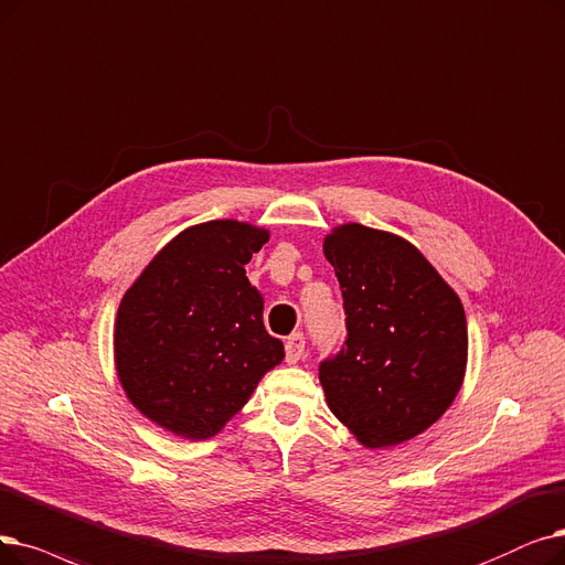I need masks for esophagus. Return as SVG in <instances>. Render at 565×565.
<instances>
[{
	"instance_id": "obj_1",
	"label": "esophagus",
	"mask_w": 565,
	"mask_h": 565,
	"mask_svg": "<svg viewBox=\"0 0 565 565\" xmlns=\"http://www.w3.org/2000/svg\"><path fill=\"white\" fill-rule=\"evenodd\" d=\"M305 355V334L302 332H292L286 339V362L296 364Z\"/></svg>"
}]
</instances>
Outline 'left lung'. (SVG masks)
<instances>
[{
	"instance_id": "8db88e82",
	"label": "left lung",
	"mask_w": 565,
	"mask_h": 565,
	"mask_svg": "<svg viewBox=\"0 0 565 565\" xmlns=\"http://www.w3.org/2000/svg\"><path fill=\"white\" fill-rule=\"evenodd\" d=\"M347 313V341L318 366L337 418L366 448L423 434L463 381L469 332L457 292L411 242L343 224L323 244Z\"/></svg>"
}]
</instances>
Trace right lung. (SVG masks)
I'll use <instances>...</instances> for the list:
<instances>
[{"label":"right lung","instance_id":"right-lung-1","mask_svg":"<svg viewBox=\"0 0 565 565\" xmlns=\"http://www.w3.org/2000/svg\"><path fill=\"white\" fill-rule=\"evenodd\" d=\"M269 239L233 218L182 231L125 292L115 321L117 376L159 427L205 440L247 404L284 343L263 326L244 265Z\"/></svg>","mask_w":565,"mask_h":565}]
</instances>
